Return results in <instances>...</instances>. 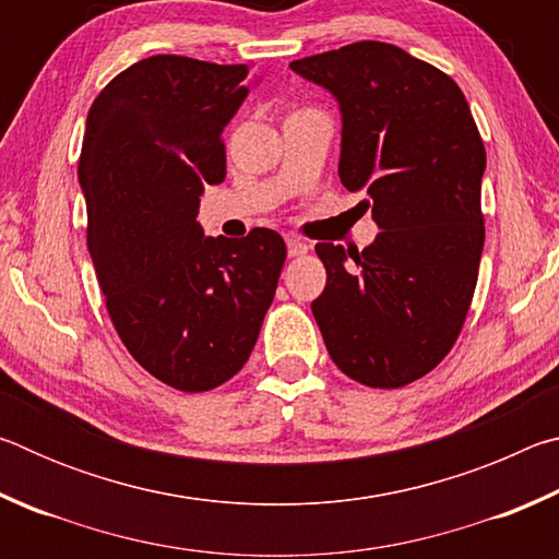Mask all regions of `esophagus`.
<instances>
[{"label": "esophagus", "mask_w": 559, "mask_h": 559, "mask_svg": "<svg viewBox=\"0 0 559 559\" xmlns=\"http://www.w3.org/2000/svg\"><path fill=\"white\" fill-rule=\"evenodd\" d=\"M286 243H288V257H290V259H296V257H302V253H308V243L300 241L298 236H288Z\"/></svg>", "instance_id": "1"}]
</instances>
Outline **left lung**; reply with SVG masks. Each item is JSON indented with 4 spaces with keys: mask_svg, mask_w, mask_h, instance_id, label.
<instances>
[{
    "mask_svg": "<svg viewBox=\"0 0 559 559\" xmlns=\"http://www.w3.org/2000/svg\"><path fill=\"white\" fill-rule=\"evenodd\" d=\"M340 103V182L362 189L380 234L367 249L316 243L313 300L333 362L374 390L429 374L466 323L486 226V147L459 83L394 44L355 41L290 61Z\"/></svg>",
    "mask_w": 559,
    "mask_h": 559,
    "instance_id": "8db88e82",
    "label": "left lung"
}]
</instances>
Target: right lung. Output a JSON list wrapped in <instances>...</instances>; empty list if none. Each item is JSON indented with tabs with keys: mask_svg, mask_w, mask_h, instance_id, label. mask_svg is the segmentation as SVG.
<instances>
[{
	"mask_svg": "<svg viewBox=\"0 0 559 559\" xmlns=\"http://www.w3.org/2000/svg\"><path fill=\"white\" fill-rule=\"evenodd\" d=\"M251 69L150 56L98 93L83 132L88 251L110 323L179 392H210L241 370L286 263L273 229L212 239L197 224L204 187L226 177L222 130Z\"/></svg>",
	"mask_w": 559,
	"mask_h": 559,
	"instance_id": "right-lung-1",
	"label": "right lung"
}]
</instances>
